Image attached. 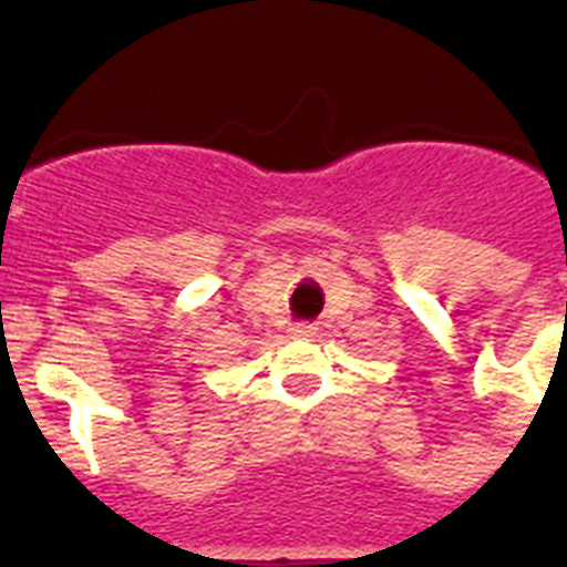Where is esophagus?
Masks as SVG:
<instances>
[{
	"label": "esophagus",
	"instance_id": "1",
	"mask_svg": "<svg viewBox=\"0 0 567 567\" xmlns=\"http://www.w3.org/2000/svg\"><path fill=\"white\" fill-rule=\"evenodd\" d=\"M315 332H318V329H315V323H295V327L289 329V334H292V338H298V340L315 338Z\"/></svg>",
	"mask_w": 567,
	"mask_h": 567
}]
</instances>
